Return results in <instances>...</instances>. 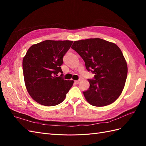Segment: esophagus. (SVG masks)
<instances>
[{"label":"esophagus","instance_id":"esophagus-1","mask_svg":"<svg viewBox=\"0 0 146 146\" xmlns=\"http://www.w3.org/2000/svg\"><path fill=\"white\" fill-rule=\"evenodd\" d=\"M75 82H76V83L77 84H79L80 83V80H76L75 81Z\"/></svg>","mask_w":146,"mask_h":146}]
</instances>
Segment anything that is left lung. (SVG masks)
Masks as SVG:
<instances>
[{
    "mask_svg": "<svg viewBox=\"0 0 146 146\" xmlns=\"http://www.w3.org/2000/svg\"><path fill=\"white\" fill-rule=\"evenodd\" d=\"M71 48L85 61L88 71L94 74L88 79L89 89L83 91L86 100L95 107L113 103L122 93L127 76V65L119 47L100 38L74 41Z\"/></svg>",
    "mask_w": 146,
    "mask_h": 146,
    "instance_id": "8db88e82",
    "label": "left lung"
}]
</instances>
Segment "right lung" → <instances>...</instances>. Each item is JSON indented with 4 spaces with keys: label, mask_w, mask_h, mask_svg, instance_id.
<instances>
[{
    "label": "right lung",
    "mask_w": 146,
    "mask_h": 146,
    "mask_svg": "<svg viewBox=\"0 0 146 146\" xmlns=\"http://www.w3.org/2000/svg\"><path fill=\"white\" fill-rule=\"evenodd\" d=\"M72 42L46 40L32 45L26 53L23 61L25 86L38 104L47 107L58 105L72 86L74 81L64 80L61 68L63 57Z\"/></svg>",
    "instance_id": "obj_1"
}]
</instances>
